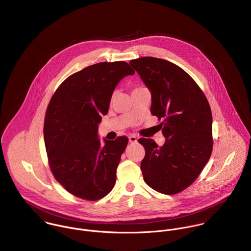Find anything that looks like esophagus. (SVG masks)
<instances>
[{
  "mask_svg": "<svg viewBox=\"0 0 251 251\" xmlns=\"http://www.w3.org/2000/svg\"><path fill=\"white\" fill-rule=\"evenodd\" d=\"M128 140H129L130 143H135V142H137V137L132 134V135L128 136Z\"/></svg>",
  "mask_w": 251,
  "mask_h": 251,
  "instance_id": "1",
  "label": "esophagus"
}]
</instances>
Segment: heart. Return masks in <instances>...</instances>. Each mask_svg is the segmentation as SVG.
Here are the masks:
<instances>
[{"mask_svg":"<svg viewBox=\"0 0 251 251\" xmlns=\"http://www.w3.org/2000/svg\"><path fill=\"white\" fill-rule=\"evenodd\" d=\"M141 88H142V87H138V88H135L134 90H137V89H141ZM134 90H133V91H134ZM115 95H116V91L113 93V95H112V99L115 97Z\"/></svg>","mask_w":251,"mask_h":251,"instance_id":"heart-1","label":"heart"}]
</instances>
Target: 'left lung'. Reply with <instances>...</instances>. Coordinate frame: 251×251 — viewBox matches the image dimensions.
I'll return each mask as SVG.
<instances>
[{"instance_id": "obj_1", "label": "left lung", "mask_w": 251, "mask_h": 251, "mask_svg": "<svg viewBox=\"0 0 251 251\" xmlns=\"http://www.w3.org/2000/svg\"><path fill=\"white\" fill-rule=\"evenodd\" d=\"M151 93V113L166 138L162 147L140 138L145 148L141 171L157 192L177 194L198 178L213 151V117L196 82L166 60L142 57L129 62Z\"/></svg>"}]
</instances>
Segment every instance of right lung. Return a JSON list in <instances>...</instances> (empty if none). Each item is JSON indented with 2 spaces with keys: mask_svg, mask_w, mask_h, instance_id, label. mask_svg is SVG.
<instances>
[{
  "mask_svg": "<svg viewBox=\"0 0 251 251\" xmlns=\"http://www.w3.org/2000/svg\"><path fill=\"white\" fill-rule=\"evenodd\" d=\"M135 72L126 62L99 63L68 77L54 93L45 114L43 135L52 174L72 195L88 201L103 198L128 139L98 137L117 84Z\"/></svg>",
  "mask_w": 251,
  "mask_h": 251,
  "instance_id": "1",
  "label": "right lung"
}]
</instances>
